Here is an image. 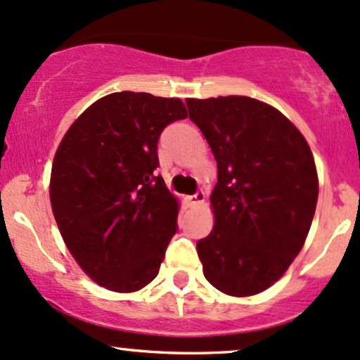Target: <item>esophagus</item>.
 <instances>
[{"mask_svg": "<svg viewBox=\"0 0 360 360\" xmlns=\"http://www.w3.org/2000/svg\"><path fill=\"white\" fill-rule=\"evenodd\" d=\"M205 198H206V194H205L203 189H198V191L194 193L193 196L188 198V201H189V205H191V206H198V205L205 203Z\"/></svg>", "mask_w": 360, "mask_h": 360, "instance_id": "esophagus-1", "label": "esophagus"}]
</instances>
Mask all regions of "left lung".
I'll return each instance as SVG.
<instances>
[{
  "instance_id": "left-lung-1",
  "label": "left lung",
  "mask_w": 360,
  "mask_h": 360,
  "mask_svg": "<svg viewBox=\"0 0 360 360\" xmlns=\"http://www.w3.org/2000/svg\"><path fill=\"white\" fill-rule=\"evenodd\" d=\"M189 118L217 160L214 229L196 243L208 283L252 296L278 281L300 254L318 200L307 140L272 106L247 96L188 100Z\"/></svg>"
}]
</instances>
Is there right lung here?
Here are the masks:
<instances>
[{
    "instance_id": "1",
    "label": "right lung",
    "mask_w": 360,
    "mask_h": 360,
    "mask_svg": "<svg viewBox=\"0 0 360 360\" xmlns=\"http://www.w3.org/2000/svg\"><path fill=\"white\" fill-rule=\"evenodd\" d=\"M186 117L177 98L122 91L93 103L57 148L53 217L72 257L103 288L139 291L159 274L179 206L157 174V142Z\"/></svg>"
}]
</instances>
